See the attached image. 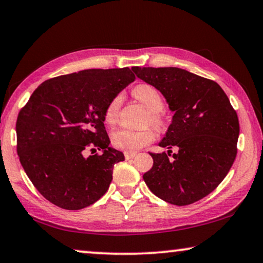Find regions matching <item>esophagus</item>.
<instances>
[{
  "label": "esophagus",
  "instance_id": "34e87169",
  "mask_svg": "<svg viewBox=\"0 0 263 263\" xmlns=\"http://www.w3.org/2000/svg\"><path fill=\"white\" fill-rule=\"evenodd\" d=\"M136 157V153H132V152H125L124 153V158L127 160H132Z\"/></svg>",
  "mask_w": 263,
  "mask_h": 263
}]
</instances>
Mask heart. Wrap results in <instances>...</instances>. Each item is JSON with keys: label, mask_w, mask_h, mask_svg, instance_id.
<instances>
[{"label": "heart", "mask_w": 263, "mask_h": 263, "mask_svg": "<svg viewBox=\"0 0 263 263\" xmlns=\"http://www.w3.org/2000/svg\"><path fill=\"white\" fill-rule=\"evenodd\" d=\"M133 96L139 100L146 108L149 110V121L155 128H161L163 124L162 109L165 106V101L160 91L149 84H140L133 89ZM122 103V96H114L104 110V120L106 123L114 124L117 122L120 115V108ZM154 140V133L151 129L143 130H134L129 128H120L111 134V143L114 147L125 152H135L151 143Z\"/></svg>", "instance_id": "heart-1"}]
</instances>
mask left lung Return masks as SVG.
<instances>
[{
	"label": "left lung",
	"instance_id": "obj_1",
	"mask_svg": "<svg viewBox=\"0 0 263 263\" xmlns=\"http://www.w3.org/2000/svg\"><path fill=\"white\" fill-rule=\"evenodd\" d=\"M140 79L163 95L174 112L159 143L167 153H149L153 167L143 180L155 196L182 206L214 191L237 154L238 117L216 82L178 67H139ZM171 147L178 152L170 158Z\"/></svg>",
	"mask_w": 263,
	"mask_h": 263
}]
</instances>
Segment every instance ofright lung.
<instances>
[{
  "mask_svg": "<svg viewBox=\"0 0 263 263\" xmlns=\"http://www.w3.org/2000/svg\"><path fill=\"white\" fill-rule=\"evenodd\" d=\"M134 81L129 67L59 76L37 86L20 110V162L35 189L52 204L81 210L108 191L114 165L123 161L124 155L109 146L104 110ZM96 149L102 154L84 155Z\"/></svg>",
  "mask_w": 263,
  "mask_h": 263,
  "instance_id": "right-lung-1",
  "label": "right lung"
}]
</instances>
